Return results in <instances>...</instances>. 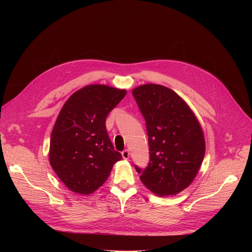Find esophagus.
<instances>
[{"mask_svg":"<svg viewBox=\"0 0 252 252\" xmlns=\"http://www.w3.org/2000/svg\"><path fill=\"white\" fill-rule=\"evenodd\" d=\"M122 155H123L124 159H128V157H129V151H128L127 149H126V150H124V151L122 152Z\"/></svg>","mask_w":252,"mask_h":252,"instance_id":"1","label":"esophagus"}]
</instances>
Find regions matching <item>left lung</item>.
Returning <instances> with one entry per match:
<instances>
[{
    "label": "left lung",
    "mask_w": 252,
    "mask_h": 252,
    "mask_svg": "<svg viewBox=\"0 0 252 252\" xmlns=\"http://www.w3.org/2000/svg\"><path fill=\"white\" fill-rule=\"evenodd\" d=\"M146 122L150 160L145 169L135 165L140 180L158 196L186 189L199 170L205 154L199 122L177 93L147 84L133 90Z\"/></svg>",
    "instance_id": "obj_1"
}]
</instances>
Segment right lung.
Segmentation results:
<instances>
[{"instance_id":"right-lung-1","label":"right lung","mask_w":252,"mask_h":252,"mask_svg":"<svg viewBox=\"0 0 252 252\" xmlns=\"http://www.w3.org/2000/svg\"><path fill=\"white\" fill-rule=\"evenodd\" d=\"M126 94V90L90 85L73 93L61 108L51 134L49 160L72 192L88 195L96 191L122 159L105 122Z\"/></svg>"}]
</instances>
